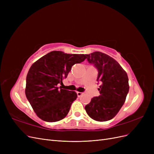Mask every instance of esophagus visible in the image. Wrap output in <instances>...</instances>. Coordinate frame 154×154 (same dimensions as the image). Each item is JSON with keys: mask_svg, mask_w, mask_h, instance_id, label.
<instances>
[{"mask_svg": "<svg viewBox=\"0 0 154 154\" xmlns=\"http://www.w3.org/2000/svg\"><path fill=\"white\" fill-rule=\"evenodd\" d=\"M76 93H77V95L78 97H80L82 94H83V92H76Z\"/></svg>", "mask_w": 154, "mask_h": 154, "instance_id": "1", "label": "esophagus"}]
</instances>
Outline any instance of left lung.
<instances>
[{
	"mask_svg": "<svg viewBox=\"0 0 154 154\" xmlns=\"http://www.w3.org/2000/svg\"><path fill=\"white\" fill-rule=\"evenodd\" d=\"M86 57L97 69V81L101 85L100 96L92 98L85 109L92 119L106 122L114 118L123 105L129 91L128 78L119 63L109 55L95 51Z\"/></svg>",
	"mask_w": 154,
	"mask_h": 154,
	"instance_id": "1",
	"label": "left lung"
}]
</instances>
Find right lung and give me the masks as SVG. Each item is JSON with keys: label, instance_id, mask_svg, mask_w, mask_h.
Here are the masks:
<instances>
[{"label": "right lung", "instance_id": "right-lung-1", "mask_svg": "<svg viewBox=\"0 0 154 154\" xmlns=\"http://www.w3.org/2000/svg\"><path fill=\"white\" fill-rule=\"evenodd\" d=\"M86 58L84 54L54 51L32 65L27 74L25 93L39 118L47 122H56L67 115L77 94L60 89L57 85L67 78L73 65Z\"/></svg>", "mask_w": 154, "mask_h": 154}]
</instances>
